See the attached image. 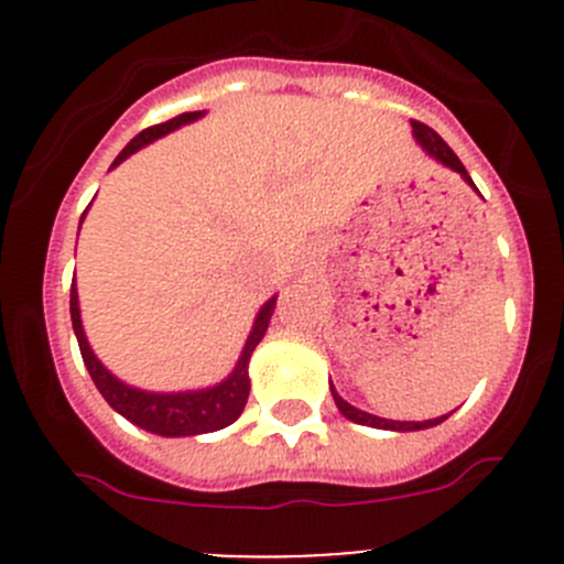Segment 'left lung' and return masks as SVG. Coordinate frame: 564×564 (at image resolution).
<instances>
[{
  "instance_id": "left-lung-1",
  "label": "left lung",
  "mask_w": 564,
  "mask_h": 564,
  "mask_svg": "<svg viewBox=\"0 0 564 564\" xmlns=\"http://www.w3.org/2000/svg\"><path fill=\"white\" fill-rule=\"evenodd\" d=\"M412 133H414V139H417L420 144H423V150L429 152L431 158H436V161L445 163L447 169H453V172H458L460 176H464L466 182H469L471 187H475V182H471V176L466 174L464 163L458 161L456 152H453L451 147L445 144V139H442V135L436 133L434 128H429V124H423V122H417V119H412ZM329 390H333L335 406L340 409V414H344V417H349L351 423L371 425V429H384V431H423V429H431V425L445 423V420H447V414H442V417H434V420H423V423H401V420H384V417H377V414L362 412V409L351 406V403H346L344 398H340L338 392H335L333 384H329Z\"/></svg>"
}]
</instances>
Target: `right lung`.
Wrapping results in <instances>:
<instances>
[{"label": "right lung", "mask_w": 564, "mask_h": 564, "mask_svg": "<svg viewBox=\"0 0 564 564\" xmlns=\"http://www.w3.org/2000/svg\"><path fill=\"white\" fill-rule=\"evenodd\" d=\"M202 113L198 111H187L180 113V117L169 119V122L152 124V128L141 130L128 147L117 155V161L111 166H119L128 155H133L135 150H141L144 144L155 141L158 135H166L169 130L180 128V124L193 122ZM84 220V215H82ZM275 300H267L264 308L259 311L256 316L253 329H250L246 349H242L240 360H237L235 371L226 382L215 384L209 390H196V392H144L128 388L124 382H119L117 377L106 371L100 366L98 357L93 355L87 344V335H84L82 327V314H78V292L76 283L70 286V318H73V329H76L78 338V349H82L84 366H87L89 377H93L95 388L100 390V395L111 403V409H117L122 417H128L130 423H135L139 429L152 431V434L161 436H196V434H209V431L226 429V425L235 423L237 417L242 414L248 403V392H250V379H248V360L253 355V349L259 346V340L264 338L267 324H270L272 311H275Z\"/></svg>", "instance_id": "add662e5"}]
</instances>
